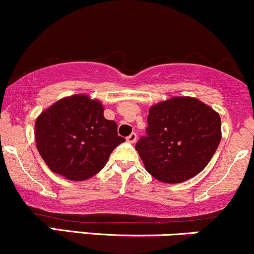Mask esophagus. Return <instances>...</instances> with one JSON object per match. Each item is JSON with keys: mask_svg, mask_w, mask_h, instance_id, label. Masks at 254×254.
Segmentation results:
<instances>
[{"mask_svg": "<svg viewBox=\"0 0 254 254\" xmlns=\"http://www.w3.org/2000/svg\"><path fill=\"white\" fill-rule=\"evenodd\" d=\"M136 139H137V135H136L135 132H132V133H131V135H129V136L127 137V141L129 142V143H135Z\"/></svg>", "mask_w": 254, "mask_h": 254, "instance_id": "34e87169", "label": "esophagus"}]
</instances>
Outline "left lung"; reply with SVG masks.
<instances>
[{"instance_id": "left-lung-1", "label": "left lung", "mask_w": 254, "mask_h": 254, "mask_svg": "<svg viewBox=\"0 0 254 254\" xmlns=\"http://www.w3.org/2000/svg\"><path fill=\"white\" fill-rule=\"evenodd\" d=\"M147 121V136L135 148L148 173L160 182L191 179L205 168L220 144V115L196 98L173 97L153 105Z\"/></svg>"}]
</instances>
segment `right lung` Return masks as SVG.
<instances>
[{
    "mask_svg": "<svg viewBox=\"0 0 254 254\" xmlns=\"http://www.w3.org/2000/svg\"><path fill=\"white\" fill-rule=\"evenodd\" d=\"M36 143L52 172L80 182L100 172L117 145V123L104 117L103 104L76 94L58 100L36 121Z\"/></svg>",
    "mask_w": 254,
    "mask_h": 254,
    "instance_id": "obj_1",
    "label": "right lung"
}]
</instances>
